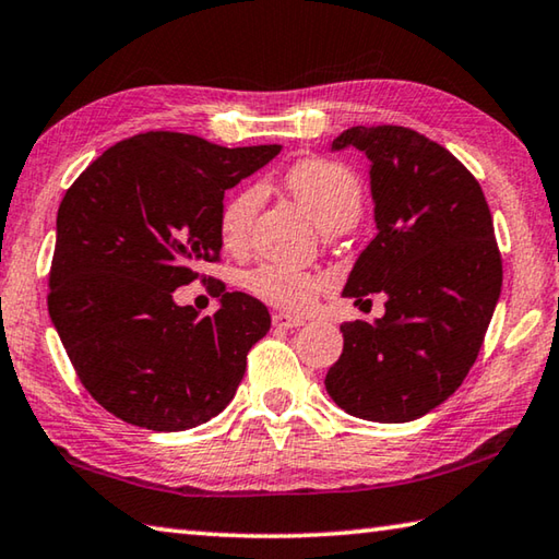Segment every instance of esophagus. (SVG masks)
Returning <instances> with one entry per match:
<instances>
[{
    "label": "esophagus",
    "instance_id": "34e87169",
    "mask_svg": "<svg viewBox=\"0 0 559 559\" xmlns=\"http://www.w3.org/2000/svg\"><path fill=\"white\" fill-rule=\"evenodd\" d=\"M306 320L300 318H293L288 313H273V328H281V330H293V328H300Z\"/></svg>",
    "mask_w": 559,
    "mask_h": 559
}]
</instances>
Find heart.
Listing matches in <instances>:
<instances>
[{"label":"heart","instance_id":"b5f03b06","mask_svg":"<svg viewBox=\"0 0 559 559\" xmlns=\"http://www.w3.org/2000/svg\"><path fill=\"white\" fill-rule=\"evenodd\" d=\"M286 187L323 231L335 224L353 226L362 210V187L357 177L347 167L328 163V159H302L293 165L286 175ZM259 202L261 189L246 187L224 204L219 214V236L226 249H241L249 239ZM243 283L257 298L296 313L316 300L325 286V278L310 271L281 266V263H263L246 273Z\"/></svg>","mask_w":559,"mask_h":559}]
</instances>
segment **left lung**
<instances>
[{"label":"left lung","mask_w":559,"mask_h":559,"mask_svg":"<svg viewBox=\"0 0 559 559\" xmlns=\"http://www.w3.org/2000/svg\"><path fill=\"white\" fill-rule=\"evenodd\" d=\"M370 159L377 236L343 296L386 298L384 316L343 323L325 390L347 414L402 424L437 409L476 362L503 286L484 189L447 147L409 128H349L330 150Z\"/></svg>","instance_id":"left-lung-1"}]
</instances>
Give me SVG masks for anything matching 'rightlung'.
Here are the masks:
<instances>
[{
    "label": "right lung",
    "mask_w": 559,
    "mask_h": 559,
    "mask_svg": "<svg viewBox=\"0 0 559 559\" xmlns=\"http://www.w3.org/2000/svg\"><path fill=\"white\" fill-rule=\"evenodd\" d=\"M278 153L143 132L108 147L66 192L49 316L103 409L143 429L185 431L234 400L246 355L271 328L266 306L234 290L200 318L177 306L175 290L219 261L226 189Z\"/></svg>",
    "instance_id": "add662e5"
}]
</instances>
